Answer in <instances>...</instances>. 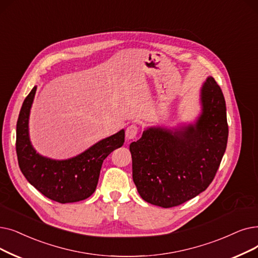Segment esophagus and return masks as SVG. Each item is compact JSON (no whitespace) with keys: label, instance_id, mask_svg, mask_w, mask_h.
<instances>
[{"label":"esophagus","instance_id":"1","mask_svg":"<svg viewBox=\"0 0 258 258\" xmlns=\"http://www.w3.org/2000/svg\"><path fill=\"white\" fill-rule=\"evenodd\" d=\"M138 132H139V127L136 125V124H132L130 125L127 128H126V132H125V136L128 140H132V139H135L138 135Z\"/></svg>","mask_w":258,"mask_h":258}]
</instances>
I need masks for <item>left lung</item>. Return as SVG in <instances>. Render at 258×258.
Returning a JSON list of instances; mask_svg holds the SVG:
<instances>
[{
	"mask_svg": "<svg viewBox=\"0 0 258 258\" xmlns=\"http://www.w3.org/2000/svg\"><path fill=\"white\" fill-rule=\"evenodd\" d=\"M201 115L178 128L149 127L130 151L133 180L141 198L162 208L182 205L214 179L226 152L229 127L221 88L208 77L200 91Z\"/></svg>",
	"mask_w": 258,
	"mask_h": 258,
	"instance_id": "1",
	"label": "left lung"
}]
</instances>
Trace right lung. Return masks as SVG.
<instances>
[{"label": "right lung", "mask_w": 258, "mask_h": 258, "mask_svg": "<svg viewBox=\"0 0 258 258\" xmlns=\"http://www.w3.org/2000/svg\"><path fill=\"white\" fill-rule=\"evenodd\" d=\"M37 86L25 98L17 122L16 150L21 172L40 193L60 204L77 203L91 196L98 184L103 160L124 143V130L100 140L73 158L53 160L32 148L28 133L30 108Z\"/></svg>", "instance_id": "obj_1"}]
</instances>
